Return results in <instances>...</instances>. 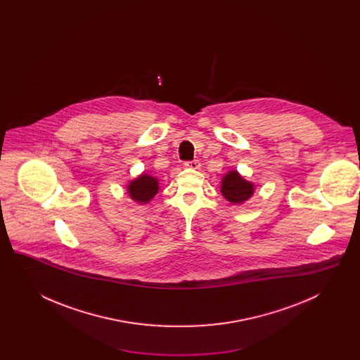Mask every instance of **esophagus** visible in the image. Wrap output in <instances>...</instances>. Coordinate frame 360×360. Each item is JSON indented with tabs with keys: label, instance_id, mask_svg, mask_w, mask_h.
Listing matches in <instances>:
<instances>
[{
	"label": "esophagus",
	"instance_id": "esophagus-1",
	"mask_svg": "<svg viewBox=\"0 0 360 360\" xmlns=\"http://www.w3.org/2000/svg\"><path fill=\"white\" fill-rule=\"evenodd\" d=\"M185 167L197 170L201 167V163H200V160H190V162H185Z\"/></svg>",
	"mask_w": 360,
	"mask_h": 360
}]
</instances>
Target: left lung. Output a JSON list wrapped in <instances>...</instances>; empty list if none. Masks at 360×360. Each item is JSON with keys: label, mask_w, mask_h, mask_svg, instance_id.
Instances as JSON below:
<instances>
[{"label": "left lung", "mask_w": 360, "mask_h": 360, "mask_svg": "<svg viewBox=\"0 0 360 360\" xmlns=\"http://www.w3.org/2000/svg\"><path fill=\"white\" fill-rule=\"evenodd\" d=\"M255 186L245 181L236 170L228 172L221 179V194L231 204H243L252 197Z\"/></svg>", "instance_id": "obj_1"}]
</instances>
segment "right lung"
<instances>
[{
    "mask_svg": "<svg viewBox=\"0 0 360 360\" xmlns=\"http://www.w3.org/2000/svg\"><path fill=\"white\" fill-rule=\"evenodd\" d=\"M159 190L158 178L151 176L148 174H141L128 185L129 197L139 204H147L150 200L154 198L155 194Z\"/></svg>",
    "mask_w": 360,
    "mask_h": 360,
    "instance_id": "1",
    "label": "right lung"
}]
</instances>
